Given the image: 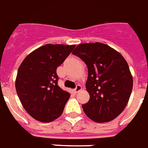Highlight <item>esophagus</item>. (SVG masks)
<instances>
[{
	"label": "esophagus",
	"mask_w": 148,
	"mask_h": 148,
	"mask_svg": "<svg viewBox=\"0 0 148 148\" xmlns=\"http://www.w3.org/2000/svg\"><path fill=\"white\" fill-rule=\"evenodd\" d=\"M82 86H81V85H77V86H76V88L74 89V93H77V92H78L79 91L82 90Z\"/></svg>",
	"instance_id": "obj_1"
}]
</instances>
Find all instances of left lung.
Instances as JSON below:
<instances>
[{"mask_svg": "<svg viewBox=\"0 0 148 148\" xmlns=\"http://www.w3.org/2000/svg\"><path fill=\"white\" fill-rule=\"evenodd\" d=\"M73 55L88 67L85 87L90 99L82 108L96 122H108L123 111L132 89V77L128 63L119 52L99 42L80 44Z\"/></svg>", "mask_w": 148, "mask_h": 148, "instance_id": "left-lung-1", "label": "left lung"}]
</instances>
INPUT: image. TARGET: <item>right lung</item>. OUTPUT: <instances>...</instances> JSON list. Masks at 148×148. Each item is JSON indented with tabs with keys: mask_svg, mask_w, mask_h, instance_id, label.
I'll list each match as a JSON object with an SVG mask.
<instances>
[{
	"mask_svg": "<svg viewBox=\"0 0 148 148\" xmlns=\"http://www.w3.org/2000/svg\"><path fill=\"white\" fill-rule=\"evenodd\" d=\"M75 45L48 44L24 59L16 80V92L27 113L41 122L58 119L70 98V93L58 85L56 69Z\"/></svg>",
	"mask_w": 148,
	"mask_h": 148,
	"instance_id": "right-lung-1",
	"label": "right lung"
}]
</instances>
